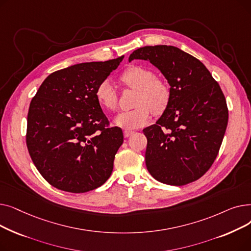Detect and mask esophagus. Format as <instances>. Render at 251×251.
Listing matches in <instances>:
<instances>
[{"instance_id":"34e87169","label":"esophagus","mask_w":251,"mask_h":251,"mask_svg":"<svg viewBox=\"0 0 251 251\" xmlns=\"http://www.w3.org/2000/svg\"><path fill=\"white\" fill-rule=\"evenodd\" d=\"M134 133V131H132V130H125L124 131V136L125 137H129V136H131Z\"/></svg>"}]
</instances>
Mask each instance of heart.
<instances>
[{
	"label": "heart",
	"instance_id": "heart-1",
	"mask_svg": "<svg viewBox=\"0 0 251 251\" xmlns=\"http://www.w3.org/2000/svg\"><path fill=\"white\" fill-rule=\"evenodd\" d=\"M121 82L130 89L136 90L134 99L135 108L119 114L115 119L118 126L125 129L137 128L151 121V113L159 116L163 114L171 100V89L167 82L156 78L154 72L143 66H131L120 76ZM99 103L109 112L118 108V94L109 80L101 81L96 89Z\"/></svg>",
	"mask_w": 251,
	"mask_h": 251
}]
</instances>
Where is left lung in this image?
Wrapping results in <instances>:
<instances>
[{"label":"left lung","instance_id":"8db88e82","mask_svg":"<svg viewBox=\"0 0 251 251\" xmlns=\"http://www.w3.org/2000/svg\"><path fill=\"white\" fill-rule=\"evenodd\" d=\"M150 61L171 85L168 108L143 129L151 175L182 186L202 177L214 164L228 124L225 96L205 66L172 46L143 47L129 57Z\"/></svg>","mask_w":251,"mask_h":251}]
</instances>
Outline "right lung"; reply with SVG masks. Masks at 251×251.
<instances>
[{"instance_id":"add662e5","label":"right lung","mask_w":251,"mask_h":251,"mask_svg":"<svg viewBox=\"0 0 251 251\" xmlns=\"http://www.w3.org/2000/svg\"><path fill=\"white\" fill-rule=\"evenodd\" d=\"M123 58L55 71L32 98L26 146L37 171L51 186L83 193L110 178L124 136L121 128L110 125L96 89Z\"/></svg>"}]
</instances>
